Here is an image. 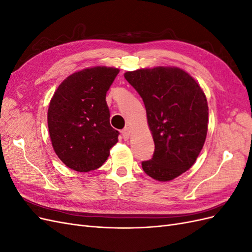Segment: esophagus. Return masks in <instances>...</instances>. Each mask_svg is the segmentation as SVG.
I'll list each match as a JSON object with an SVG mask.
<instances>
[{"label":"esophagus","instance_id":"esophagus-1","mask_svg":"<svg viewBox=\"0 0 252 252\" xmlns=\"http://www.w3.org/2000/svg\"><path fill=\"white\" fill-rule=\"evenodd\" d=\"M122 135H123V139L125 141H127L129 139V136H130V129H129L128 127L123 129V130H122Z\"/></svg>","mask_w":252,"mask_h":252}]
</instances>
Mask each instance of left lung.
Here are the masks:
<instances>
[{"label":"left lung","mask_w":252,"mask_h":252,"mask_svg":"<svg viewBox=\"0 0 252 252\" xmlns=\"http://www.w3.org/2000/svg\"><path fill=\"white\" fill-rule=\"evenodd\" d=\"M125 79L146 108L155 154L143 161L145 173L167 182L196 161L208 130V105L199 84L178 67L128 71Z\"/></svg>","instance_id":"left-lung-1"}]
</instances>
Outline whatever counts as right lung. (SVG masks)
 <instances>
[{
  "instance_id": "1",
  "label": "right lung",
  "mask_w": 252,
  "mask_h": 252,
  "mask_svg": "<svg viewBox=\"0 0 252 252\" xmlns=\"http://www.w3.org/2000/svg\"><path fill=\"white\" fill-rule=\"evenodd\" d=\"M119 71L97 66L74 72L51 98L47 121L52 147L70 169H97L118 143L120 133L110 126L106 94Z\"/></svg>"
}]
</instances>
